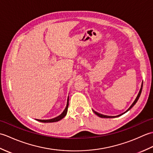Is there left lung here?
<instances>
[{"label":"left lung","mask_w":153,"mask_h":153,"mask_svg":"<svg viewBox=\"0 0 153 153\" xmlns=\"http://www.w3.org/2000/svg\"><path fill=\"white\" fill-rule=\"evenodd\" d=\"M142 88H143V83H142V85H141V89H140V91H139V93H138V95H137V97H136L135 100H134V102H133V104H132V105L130 106V107H129V108L128 110H127L125 112H123V113L121 114L118 115V116H106V115H103V114H100V113L97 112L96 111H95V110H93V112H94V113L95 114H97V115L98 116L100 117V118H116V117H118V116H122V114H125L126 112H128V111H129V110H130V109L132 108V107L134 106L135 105V103L137 102V100H138V99H139V97H140V95H141V91H142Z\"/></svg>","instance_id":"8db88e82"}]
</instances>
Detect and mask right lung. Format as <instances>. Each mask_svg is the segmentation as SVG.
Here are the masks:
<instances>
[{"mask_svg":"<svg viewBox=\"0 0 153 153\" xmlns=\"http://www.w3.org/2000/svg\"><path fill=\"white\" fill-rule=\"evenodd\" d=\"M68 103H69V97H68V100H67V105L66 108H65L64 110L63 111V112L60 115H59L58 116L56 117V118H54L53 119H49V120H37V121H39L41 122H44V123H50V122H58L59 120L62 119L64 117H65V116L66 115L67 112H68Z\"/></svg>","mask_w":153,"mask_h":153,"instance_id":"obj_1","label":"right lung"}]
</instances>
